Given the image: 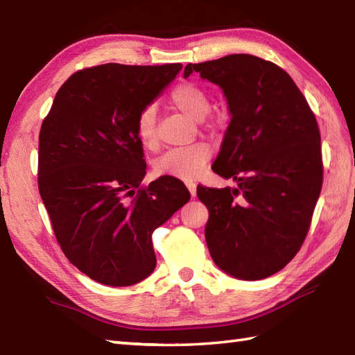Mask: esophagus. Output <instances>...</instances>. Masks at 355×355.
Masks as SVG:
<instances>
[{"label": "esophagus", "mask_w": 355, "mask_h": 355, "mask_svg": "<svg viewBox=\"0 0 355 355\" xmlns=\"http://www.w3.org/2000/svg\"><path fill=\"white\" fill-rule=\"evenodd\" d=\"M186 186H187V189H189L192 197L193 198L197 197V184H195V183H186Z\"/></svg>", "instance_id": "34e87169"}]
</instances>
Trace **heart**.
Returning a JSON list of instances; mask_svg holds the SVG:
<instances>
[{"instance_id": "1", "label": "heart", "mask_w": 355, "mask_h": 355, "mask_svg": "<svg viewBox=\"0 0 355 355\" xmlns=\"http://www.w3.org/2000/svg\"><path fill=\"white\" fill-rule=\"evenodd\" d=\"M171 103L173 108L183 112L184 116L201 122L210 111V101L207 93L192 82H184L172 89ZM135 132L143 148L155 149L158 145L157 135V110L154 105L140 111L135 122ZM210 160V149L205 143H195L192 146L172 149L157 158L154 172L158 177H172L184 182L198 178Z\"/></svg>"}]
</instances>
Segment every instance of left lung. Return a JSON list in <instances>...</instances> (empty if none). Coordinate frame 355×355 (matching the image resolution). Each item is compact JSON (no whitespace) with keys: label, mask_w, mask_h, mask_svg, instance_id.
I'll return each instance as SVG.
<instances>
[{"label":"left lung","mask_w":355,"mask_h":355,"mask_svg":"<svg viewBox=\"0 0 355 355\" xmlns=\"http://www.w3.org/2000/svg\"><path fill=\"white\" fill-rule=\"evenodd\" d=\"M223 89L230 114L212 169L236 187L201 186L214 262L243 281L277 273L302 245L322 189L320 132L288 73L252 55L187 64Z\"/></svg>","instance_id":"obj_1"}]
</instances>
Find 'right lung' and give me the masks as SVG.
<instances>
[{"label":"right lung","mask_w":355,"mask_h":355,"mask_svg":"<svg viewBox=\"0 0 355 355\" xmlns=\"http://www.w3.org/2000/svg\"><path fill=\"white\" fill-rule=\"evenodd\" d=\"M182 69L105 64L80 70L59 88L42 122L41 198L67 258L99 284L128 286L153 273L154 230L191 198L172 177L140 187L146 162L135 132L140 111Z\"/></svg>","instance_id":"add662e5"}]
</instances>
